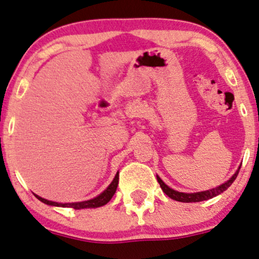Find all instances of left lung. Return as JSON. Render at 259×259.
Listing matches in <instances>:
<instances>
[{"instance_id":"1","label":"left lung","mask_w":259,"mask_h":259,"mask_svg":"<svg viewBox=\"0 0 259 259\" xmlns=\"http://www.w3.org/2000/svg\"><path fill=\"white\" fill-rule=\"evenodd\" d=\"M240 167H242V164L239 165V168H238V169L236 170V173H234L232 177L229 179V180H227L226 182H224V184H222L220 186H218V187L212 188V189H207V191L196 192V193L178 192V191H175V189L170 188L169 186L165 185L164 182L161 180L158 175H156V179H157L158 184H160V187L162 188V191H163L165 194L169 196L170 199L175 200V201H180V202H199V201H204V200H208V199L214 198V196L222 194L223 192H225L226 189L233 184V181L236 180L237 175H238V173H239Z\"/></svg>"}]
</instances>
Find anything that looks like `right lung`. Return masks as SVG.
<instances>
[{
    "mask_svg": "<svg viewBox=\"0 0 259 259\" xmlns=\"http://www.w3.org/2000/svg\"><path fill=\"white\" fill-rule=\"evenodd\" d=\"M118 171L113 178V180L111 184L108 186V188L105 189L104 192H102L101 194L96 196L94 199H90V200H85V201H79V202H55V201H50V200L41 198V196L34 194L36 196V199H39L41 202L44 204L50 205V206H57V207H72L74 209H82V208H97L101 207V206H104L108 204V202L111 200V198L113 196V194L116 193L117 186H118Z\"/></svg>",
    "mask_w": 259,
    "mask_h": 259,
    "instance_id": "obj_1",
    "label": "right lung"
}]
</instances>
